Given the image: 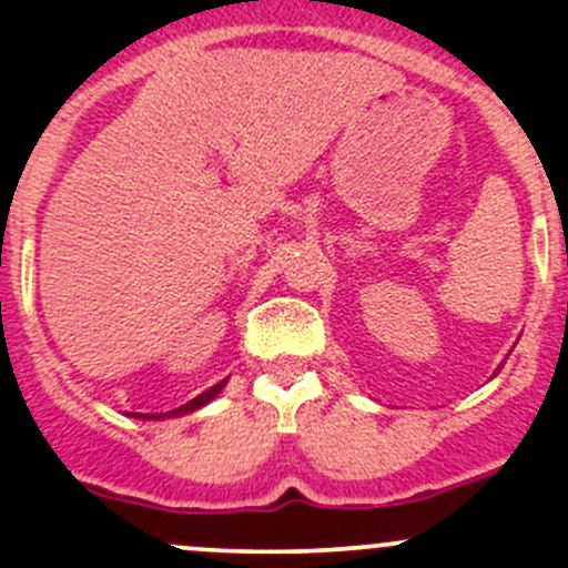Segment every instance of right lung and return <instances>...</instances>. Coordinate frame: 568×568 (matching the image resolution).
I'll list each match as a JSON object with an SVG mask.
<instances>
[{"label":"right lung","mask_w":568,"mask_h":568,"mask_svg":"<svg viewBox=\"0 0 568 568\" xmlns=\"http://www.w3.org/2000/svg\"><path fill=\"white\" fill-rule=\"evenodd\" d=\"M220 390H222V385H214V387H211V390L200 393L197 398H192V400H189V404L178 406V409L168 412V415H136V417H148V420H156V417H178V415H186V412H194V409H200V406H203V404H209V400L214 398V395L220 393Z\"/></svg>","instance_id":"add662e5"}]
</instances>
